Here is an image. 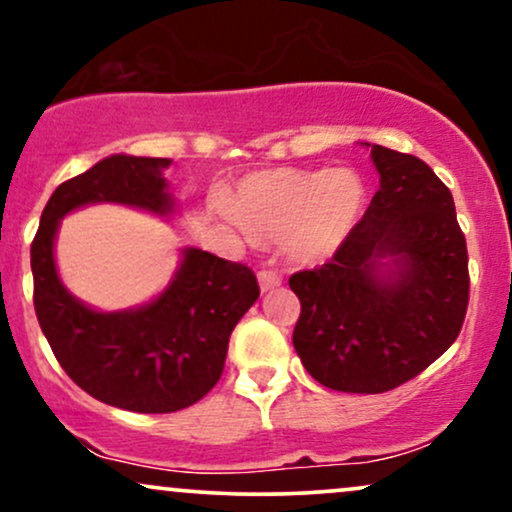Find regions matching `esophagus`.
<instances>
[{
    "instance_id": "1",
    "label": "esophagus",
    "mask_w": 512,
    "mask_h": 512,
    "mask_svg": "<svg viewBox=\"0 0 512 512\" xmlns=\"http://www.w3.org/2000/svg\"><path fill=\"white\" fill-rule=\"evenodd\" d=\"M258 285H261V292H268L282 285V277L275 270H258Z\"/></svg>"
}]
</instances>
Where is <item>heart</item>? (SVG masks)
I'll use <instances>...</instances> for the list:
<instances>
[{
  "label": "heart",
  "mask_w": 512,
  "mask_h": 512,
  "mask_svg": "<svg viewBox=\"0 0 512 512\" xmlns=\"http://www.w3.org/2000/svg\"><path fill=\"white\" fill-rule=\"evenodd\" d=\"M363 204V180L349 168H275L246 175L216 211L246 242L280 239L289 261L315 266L349 239Z\"/></svg>",
  "instance_id": "b5f03b06"
}]
</instances>
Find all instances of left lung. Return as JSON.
Returning <instances> with one entry per match:
<instances>
[{"mask_svg":"<svg viewBox=\"0 0 512 512\" xmlns=\"http://www.w3.org/2000/svg\"><path fill=\"white\" fill-rule=\"evenodd\" d=\"M370 147V144H368ZM380 189L349 239L289 287L294 349L334 391L382 394L456 342L470 301L468 246L451 189L413 154L372 144Z\"/></svg>","mask_w":512,"mask_h":512,"instance_id":"8db88e82","label":"left lung"}]
</instances>
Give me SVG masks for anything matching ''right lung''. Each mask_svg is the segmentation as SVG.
Wrapping results in <instances>:
<instances>
[{"label":"right lung","mask_w":512,"mask_h":512,"mask_svg":"<svg viewBox=\"0 0 512 512\" xmlns=\"http://www.w3.org/2000/svg\"><path fill=\"white\" fill-rule=\"evenodd\" d=\"M168 166L116 154L61 182L30 244L35 313L56 361L94 399L132 413H175L204 399L223 375L232 330L261 294L254 270L201 249L182 251L166 292L142 308L102 313L66 292L54 263L59 220L97 201L166 216Z\"/></svg>","instance_id":"obj_1"}]
</instances>
